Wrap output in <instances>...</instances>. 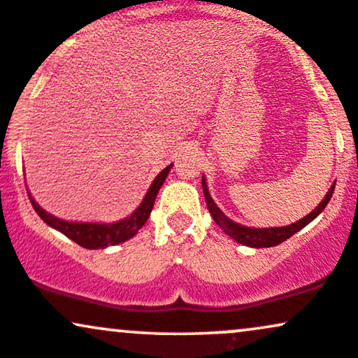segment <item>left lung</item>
<instances>
[{"label":"left lung","mask_w":358,"mask_h":358,"mask_svg":"<svg viewBox=\"0 0 358 358\" xmlns=\"http://www.w3.org/2000/svg\"><path fill=\"white\" fill-rule=\"evenodd\" d=\"M203 187H204L206 204H208L209 213H211L213 220L216 221V224L221 226V228L224 229V233L228 234V236L233 238L234 241L241 243V245H245V246H251V248H271V246L280 245V243L287 241L288 238H292L293 234L298 233L301 228H305L310 221H313L315 217H317L318 214H320L323 209L327 208V204H329L330 197H331V194H334V189H335V186H331L330 191L327 192L325 199H323L312 213L306 214L303 220L293 222V224H289V226H283V228L256 229V228H246V226H241V224H238V222L228 220V217H226L224 214L220 211V208L214 204V201L211 199V196H209V192H208V187H206L204 179H203Z\"/></svg>","instance_id":"left-lung-1"}]
</instances>
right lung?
Instances as JSON below:
<instances>
[{
  "instance_id": "add662e5",
  "label": "right lung",
  "mask_w": 358,
  "mask_h": 358,
  "mask_svg": "<svg viewBox=\"0 0 358 358\" xmlns=\"http://www.w3.org/2000/svg\"><path fill=\"white\" fill-rule=\"evenodd\" d=\"M172 164L167 166L157 178L154 179V182L150 184L149 191L142 201L141 206L134 211L127 220H122L119 222H112V224H96V222H69V221H62L58 217L52 216L43 209L40 208L35 203L31 196H29V201H31V206L35 208V211L38 213V216L43 220L46 224L52 226V228L58 229L60 233L69 236L71 241H75L77 245L87 248V250H99V248H107V246H113L119 245V243H124L130 239L132 236H136L137 231L144 226V222L149 220L150 211L154 208V201L155 196H157L159 189L166 180L167 174H169Z\"/></svg>"
}]
</instances>
